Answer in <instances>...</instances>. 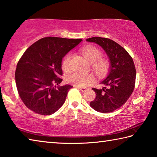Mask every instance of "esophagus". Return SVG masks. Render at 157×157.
<instances>
[{"label":"esophagus","instance_id":"obj_1","mask_svg":"<svg viewBox=\"0 0 157 157\" xmlns=\"http://www.w3.org/2000/svg\"><path fill=\"white\" fill-rule=\"evenodd\" d=\"M76 88H78L79 90H81L82 92H85L87 90V87H78V86H74Z\"/></svg>","mask_w":157,"mask_h":157}]
</instances>
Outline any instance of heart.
<instances>
[{
	"instance_id": "b5f03b06",
	"label": "heart",
	"mask_w": 157,
	"mask_h": 157,
	"mask_svg": "<svg viewBox=\"0 0 157 157\" xmlns=\"http://www.w3.org/2000/svg\"><path fill=\"white\" fill-rule=\"evenodd\" d=\"M82 54L92 63L93 69L98 74L105 72L108 67V63L106 60L100 59L102 53L99 49L92 45H87L81 49ZM71 55L68 54L64 57L62 61V68L65 72H68L70 70V61ZM94 80V77L92 74H84L76 71L67 77V81L69 83L73 84L75 86L85 87L91 83Z\"/></svg>"
}]
</instances>
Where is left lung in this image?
I'll return each instance as SVG.
<instances>
[{"label": "left lung", "instance_id": "1", "mask_svg": "<svg viewBox=\"0 0 157 157\" xmlns=\"http://www.w3.org/2000/svg\"><path fill=\"white\" fill-rule=\"evenodd\" d=\"M86 40L100 45L109 60L108 75L101 83L105 87L92 88L96 98L90 105L98 112L109 113L125 104L134 89L136 69L133 59L123 47L109 38L92 37Z\"/></svg>", "mask_w": 157, "mask_h": 157}]
</instances>
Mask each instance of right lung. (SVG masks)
<instances>
[{
	"label": "right lung",
	"instance_id": "right-lung-1",
	"mask_svg": "<svg viewBox=\"0 0 157 157\" xmlns=\"http://www.w3.org/2000/svg\"><path fill=\"white\" fill-rule=\"evenodd\" d=\"M82 39L45 37L27 49L18 62L16 87L21 100L30 110L51 115L65 103L70 85L59 86L63 79V58Z\"/></svg>",
	"mask_w": 157,
	"mask_h": 157
}]
</instances>
